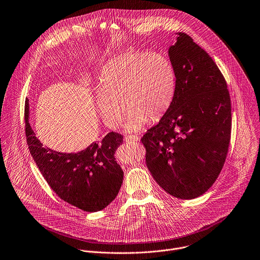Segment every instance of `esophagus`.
Returning <instances> with one entry per match:
<instances>
[{"instance_id": "esophagus-1", "label": "esophagus", "mask_w": 260, "mask_h": 260, "mask_svg": "<svg viewBox=\"0 0 260 260\" xmlns=\"http://www.w3.org/2000/svg\"><path fill=\"white\" fill-rule=\"evenodd\" d=\"M139 139H140V138H139V136H137V135H136V136H135V135H134V136L128 135V136H125V137H124V141H125V142H137V141H139Z\"/></svg>"}]
</instances>
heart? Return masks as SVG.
<instances>
[{
    "label": "heart",
    "instance_id": "b5f03b06",
    "mask_svg": "<svg viewBox=\"0 0 260 260\" xmlns=\"http://www.w3.org/2000/svg\"><path fill=\"white\" fill-rule=\"evenodd\" d=\"M99 80L96 107L104 123L118 127L126 107L129 114L125 127L129 132L140 131L148 119L161 118L171 106L176 89L172 62L155 51H127L111 58L101 69Z\"/></svg>",
    "mask_w": 260,
    "mask_h": 260
}]
</instances>
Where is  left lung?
<instances>
[{
  "mask_svg": "<svg viewBox=\"0 0 260 260\" xmlns=\"http://www.w3.org/2000/svg\"><path fill=\"white\" fill-rule=\"evenodd\" d=\"M168 54L176 74L171 106L143 136L146 164L169 194H204L224 166L231 139V99L216 62L193 39L177 33Z\"/></svg>",
  "mask_w": 260,
  "mask_h": 260,
  "instance_id": "8db88e82",
  "label": "left lung"
}]
</instances>
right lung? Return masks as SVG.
<instances>
[{"label": "right lung", "mask_w": 260, "mask_h": 260, "mask_svg": "<svg viewBox=\"0 0 260 260\" xmlns=\"http://www.w3.org/2000/svg\"><path fill=\"white\" fill-rule=\"evenodd\" d=\"M29 100L25 101V134L30 154L42 176L68 204L88 213L106 208L118 194L123 171L114 153L123 143L120 134L108 133L78 153H60L43 147L29 123Z\"/></svg>", "instance_id": "add662e5"}]
</instances>
